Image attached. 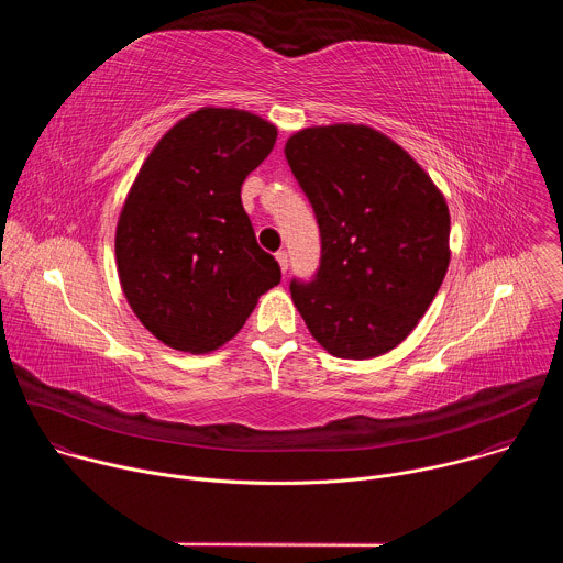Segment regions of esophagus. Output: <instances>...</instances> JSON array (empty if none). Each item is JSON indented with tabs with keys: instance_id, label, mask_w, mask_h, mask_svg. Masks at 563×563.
Segmentation results:
<instances>
[{
	"instance_id": "esophagus-1",
	"label": "esophagus",
	"mask_w": 563,
	"mask_h": 563,
	"mask_svg": "<svg viewBox=\"0 0 563 563\" xmlns=\"http://www.w3.org/2000/svg\"><path fill=\"white\" fill-rule=\"evenodd\" d=\"M276 261H278V265H280V272L285 274L287 267H289V256H287V252H278V254H276Z\"/></svg>"
}]
</instances>
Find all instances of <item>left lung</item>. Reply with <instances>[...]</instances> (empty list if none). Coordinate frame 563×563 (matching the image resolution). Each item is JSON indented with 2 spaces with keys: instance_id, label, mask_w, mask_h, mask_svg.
<instances>
[{
  "instance_id": "8db88e82",
  "label": "left lung",
  "mask_w": 563,
  "mask_h": 563,
  "mask_svg": "<svg viewBox=\"0 0 563 563\" xmlns=\"http://www.w3.org/2000/svg\"><path fill=\"white\" fill-rule=\"evenodd\" d=\"M287 163L320 229V267L291 283L309 334L365 361L404 343L450 265V211L417 159L367 124L296 131Z\"/></svg>"
}]
</instances>
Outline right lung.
Instances as JSON below:
<instances>
[{
	"label": "right lung",
	"instance_id": "right-lung-1",
	"mask_svg": "<svg viewBox=\"0 0 563 563\" xmlns=\"http://www.w3.org/2000/svg\"><path fill=\"white\" fill-rule=\"evenodd\" d=\"M276 135L250 111L202 107L142 163L118 218L115 263L126 302L165 345L191 354L222 347L280 283L240 200Z\"/></svg>",
	"mask_w": 563,
	"mask_h": 563
}]
</instances>
